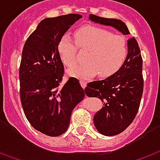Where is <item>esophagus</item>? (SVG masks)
<instances>
[{
  "label": "esophagus",
  "mask_w": 160,
  "mask_h": 160,
  "mask_svg": "<svg viewBox=\"0 0 160 160\" xmlns=\"http://www.w3.org/2000/svg\"><path fill=\"white\" fill-rule=\"evenodd\" d=\"M80 85H81V87H82V88H86V87H87V81H86V80H80Z\"/></svg>",
  "instance_id": "34e87169"
}]
</instances>
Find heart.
<instances>
[{"mask_svg":"<svg viewBox=\"0 0 160 160\" xmlns=\"http://www.w3.org/2000/svg\"><path fill=\"white\" fill-rule=\"evenodd\" d=\"M77 44L80 49L87 51V62L77 65L68 70L70 76L89 79L99 72L103 78L118 72L127 56V41L119 34L95 26H86L75 33ZM72 37L66 33L58 44V50L63 64L72 68L76 63L78 47Z\"/></svg>","mask_w":160,"mask_h":160,"instance_id":"heart-1","label":"heart"}]
</instances>
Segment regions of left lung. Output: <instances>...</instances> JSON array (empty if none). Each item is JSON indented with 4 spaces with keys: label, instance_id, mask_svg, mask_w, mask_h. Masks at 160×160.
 <instances>
[{
    "label": "left lung",
    "instance_id": "obj_1",
    "mask_svg": "<svg viewBox=\"0 0 160 160\" xmlns=\"http://www.w3.org/2000/svg\"><path fill=\"white\" fill-rule=\"evenodd\" d=\"M89 20L101 25L110 26L122 33L130 34L127 25L120 20L90 14ZM127 56L122 67L112 76L88 84L85 93L99 98L102 108L93 117L99 133L113 136L122 132L131 125L137 114L144 88L142 57L134 37L127 41Z\"/></svg>",
    "mask_w": 160,
    "mask_h": 160
}]
</instances>
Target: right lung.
<instances>
[{"instance_id":"1","label":"right lung","mask_w":160,"mask_h":160,"mask_svg":"<svg viewBox=\"0 0 160 160\" xmlns=\"http://www.w3.org/2000/svg\"><path fill=\"white\" fill-rule=\"evenodd\" d=\"M80 18L78 14L46 18L22 50L19 71L22 108L31 126L51 137L68 130L73 108L86 94L76 78L61 86L64 66L58 50L61 37Z\"/></svg>"}]
</instances>
